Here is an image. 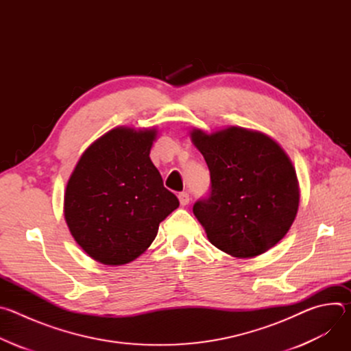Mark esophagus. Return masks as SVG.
I'll return each instance as SVG.
<instances>
[{"instance_id":"1","label":"esophagus","mask_w":351,"mask_h":351,"mask_svg":"<svg viewBox=\"0 0 351 351\" xmlns=\"http://www.w3.org/2000/svg\"><path fill=\"white\" fill-rule=\"evenodd\" d=\"M179 202L182 206H187L190 203V195L187 191H182L179 193Z\"/></svg>"}]
</instances>
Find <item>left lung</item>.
<instances>
[{
    "label": "left lung",
    "mask_w": 351,
    "mask_h": 351,
    "mask_svg": "<svg viewBox=\"0 0 351 351\" xmlns=\"http://www.w3.org/2000/svg\"><path fill=\"white\" fill-rule=\"evenodd\" d=\"M191 140L210 169V194L193 206L208 240L237 258L265 253L285 237L298 210L289 157L271 137L243 128L193 130Z\"/></svg>",
    "instance_id": "obj_1"
}]
</instances>
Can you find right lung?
<instances>
[{"label":"right lung","mask_w":351,"mask_h":351,"mask_svg":"<svg viewBox=\"0 0 351 351\" xmlns=\"http://www.w3.org/2000/svg\"><path fill=\"white\" fill-rule=\"evenodd\" d=\"M157 132L117 128L80 157L65 191V219L77 244L95 261L123 265L157 236L179 207L149 160Z\"/></svg>","instance_id":"add662e5"}]
</instances>
